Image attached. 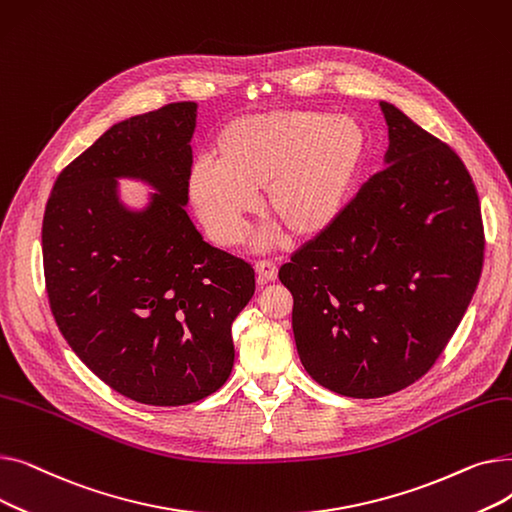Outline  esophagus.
<instances>
[{"label":"esophagus","instance_id":"1","mask_svg":"<svg viewBox=\"0 0 512 512\" xmlns=\"http://www.w3.org/2000/svg\"><path fill=\"white\" fill-rule=\"evenodd\" d=\"M255 270H257L259 282H274L278 278V265L274 261H270V259L257 261Z\"/></svg>","mask_w":512,"mask_h":512}]
</instances>
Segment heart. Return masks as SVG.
I'll return each instance as SVG.
<instances>
[{
  "label": "heart",
  "mask_w": 512,
  "mask_h": 512,
  "mask_svg": "<svg viewBox=\"0 0 512 512\" xmlns=\"http://www.w3.org/2000/svg\"><path fill=\"white\" fill-rule=\"evenodd\" d=\"M213 161L188 172V197L207 234L222 247L245 238L263 191V211L294 240L324 234L340 215L365 153L363 126L351 116L276 110L228 122Z\"/></svg>",
  "instance_id": "heart-1"
}]
</instances>
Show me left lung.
Here are the masks:
<instances>
[{"mask_svg": "<svg viewBox=\"0 0 512 512\" xmlns=\"http://www.w3.org/2000/svg\"><path fill=\"white\" fill-rule=\"evenodd\" d=\"M386 168L280 267L303 367L324 388L380 398L438 361L483 267L475 184L446 143L392 103Z\"/></svg>", "mask_w": 512, "mask_h": 512, "instance_id": "obj_1", "label": "left lung"}]
</instances>
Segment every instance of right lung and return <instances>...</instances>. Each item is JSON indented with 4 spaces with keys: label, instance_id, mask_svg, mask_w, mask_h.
<instances>
[{
    "label": "right lung",
    "instance_id": "right-lung-1",
    "mask_svg": "<svg viewBox=\"0 0 512 512\" xmlns=\"http://www.w3.org/2000/svg\"><path fill=\"white\" fill-rule=\"evenodd\" d=\"M197 103L128 118L72 164L43 215L53 319L101 382L153 407L220 390L234 365L232 321L255 292L253 265L211 247L188 218ZM118 177L157 194L143 212L117 199Z\"/></svg>",
    "mask_w": 512,
    "mask_h": 512
}]
</instances>
